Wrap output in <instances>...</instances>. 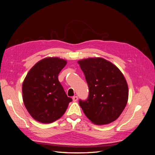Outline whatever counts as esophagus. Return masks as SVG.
<instances>
[{
	"instance_id": "obj_1",
	"label": "esophagus",
	"mask_w": 155,
	"mask_h": 155,
	"mask_svg": "<svg viewBox=\"0 0 155 155\" xmlns=\"http://www.w3.org/2000/svg\"><path fill=\"white\" fill-rule=\"evenodd\" d=\"M77 100H78V97L77 96H74V97H73V101H77Z\"/></svg>"
}]
</instances>
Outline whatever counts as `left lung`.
<instances>
[{
    "instance_id": "8db88e82",
    "label": "left lung",
    "mask_w": 155,
    "mask_h": 155,
    "mask_svg": "<svg viewBox=\"0 0 155 155\" xmlns=\"http://www.w3.org/2000/svg\"><path fill=\"white\" fill-rule=\"evenodd\" d=\"M89 88L88 99L79 105L89 120L97 125L114 122L128 100V86L124 74L110 61L102 58L78 61Z\"/></svg>"
}]
</instances>
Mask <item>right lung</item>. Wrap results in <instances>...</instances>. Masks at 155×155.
I'll return each instance as SVG.
<instances>
[{"label": "right lung", "instance_id": "right-lung-1", "mask_svg": "<svg viewBox=\"0 0 155 155\" xmlns=\"http://www.w3.org/2000/svg\"><path fill=\"white\" fill-rule=\"evenodd\" d=\"M66 64L63 59L48 57L38 61L26 75L22 84L23 101L35 120L49 124L58 120L72 101L58 80Z\"/></svg>", "mask_w": 155, "mask_h": 155}]
</instances>
